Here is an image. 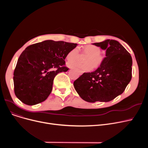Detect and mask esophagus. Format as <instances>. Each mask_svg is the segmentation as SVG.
<instances>
[{
    "label": "esophagus",
    "instance_id": "obj_1",
    "mask_svg": "<svg viewBox=\"0 0 148 148\" xmlns=\"http://www.w3.org/2000/svg\"><path fill=\"white\" fill-rule=\"evenodd\" d=\"M80 72H81V73H82V74L83 73V71H80Z\"/></svg>",
    "mask_w": 148,
    "mask_h": 148
}]
</instances>
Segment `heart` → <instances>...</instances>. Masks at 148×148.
Returning a JSON list of instances; mask_svg holds the SVG:
<instances>
[{"label":"heart","instance_id":"1","mask_svg":"<svg viewBox=\"0 0 148 148\" xmlns=\"http://www.w3.org/2000/svg\"><path fill=\"white\" fill-rule=\"evenodd\" d=\"M83 52L88 54V56L85 59V64H80L77 61H70L68 62V66L73 68H79L83 71H89L94 67L98 68L103 64L104 56L100 54L101 50L98 47L94 45H88L83 48ZM79 49L74 47L70 50L66 54V58L68 60H75L79 57Z\"/></svg>","mask_w":148,"mask_h":148}]
</instances>
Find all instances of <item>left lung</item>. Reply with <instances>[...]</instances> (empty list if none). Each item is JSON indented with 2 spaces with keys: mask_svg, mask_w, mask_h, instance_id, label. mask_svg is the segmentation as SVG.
<instances>
[{
  "mask_svg": "<svg viewBox=\"0 0 148 148\" xmlns=\"http://www.w3.org/2000/svg\"><path fill=\"white\" fill-rule=\"evenodd\" d=\"M94 45L106 50L103 64L92 73H84L74 82L86 101L108 102L122 94L132 78V58L117 41L107 40Z\"/></svg>",
  "mask_w": 148,
  "mask_h": 148,
  "instance_id": "left-lung-1",
  "label": "left lung"
}]
</instances>
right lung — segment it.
Returning a JSON list of instances; mask_svg holds the SVG:
<instances>
[{"instance_id":"add662e5","label":"right lung","mask_w":148,"mask_h":148,"mask_svg":"<svg viewBox=\"0 0 148 148\" xmlns=\"http://www.w3.org/2000/svg\"><path fill=\"white\" fill-rule=\"evenodd\" d=\"M77 45L47 40L28 46L20 54L14 71L15 95L29 106L44 101L52 91L55 76L69 69L65 59Z\"/></svg>"}]
</instances>
